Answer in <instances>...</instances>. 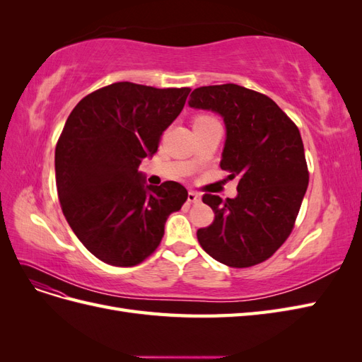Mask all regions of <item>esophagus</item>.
Masks as SVG:
<instances>
[{
    "instance_id": "esophagus-1",
    "label": "esophagus",
    "mask_w": 362,
    "mask_h": 362,
    "mask_svg": "<svg viewBox=\"0 0 362 362\" xmlns=\"http://www.w3.org/2000/svg\"><path fill=\"white\" fill-rule=\"evenodd\" d=\"M187 201H189L190 204H198V202H201V194H198L196 192H189Z\"/></svg>"
}]
</instances>
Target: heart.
Returning <instances> with one entry per match:
<instances>
[{
  "instance_id": "heart-1",
  "label": "heart",
  "mask_w": 362,
  "mask_h": 362,
  "mask_svg": "<svg viewBox=\"0 0 362 362\" xmlns=\"http://www.w3.org/2000/svg\"><path fill=\"white\" fill-rule=\"evenodd\" d=\"M213 120H217L213 115L208 113H201L198 116H194L193 119V125H199V124H206V122H213Z\"/></svg>"
}]
</instances>
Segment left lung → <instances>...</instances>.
I'll list each match as a JSON object with an SVG mask.
<instances>
[{"instance_id": "8db88e82", "label": "left lung", "mask_w": 362, "mask_h": 362, "mask_svg": "<svg viewBox=\"0 0 362 362\" xmlns=\"http://www.w3.org/2000/svg\"><path fill=\"white\" fill-rule=\"evenodd\" d=\"M189 105L223 117L221 169L229 180H238L234 199L202 196L214 221L198 229V242L225 266L259 264L291 234L308 187L299 128L269 96L233 83L198 87Z\"/></svg>"}]
</instances>
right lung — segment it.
<instances>
[{"mask_svg":"<svg viewBox=\"0 0 362 362\" xmlns=\"http://www.w3.org/2000/svg\"><path fill=\"white\" fill-rule=\"evenodd\" d=\"M189 87L129 81L101 87L75 105L56 146V184L64 217L98 259L133 267L154 254L168 217L181 210L180 182L145 185L139 166L158 149Z\"/></svg>","mask_w":362,"mask_h":362,"instance_id":"add662e5","label":"right lung"}]
</instances>
